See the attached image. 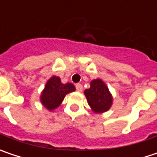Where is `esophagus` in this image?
<instances>
[{"mask_svg":"<svg viewBox=\"0 0 157 157\" xmlns=\"http://www.w3.org/2000/svg\"><path fill=\"white\" fill-rule=\"evenodd\" d=\"M75 88H76V90H77L78 92H82V89H83L82 85L81 83H77V84L75 85Z\"/></svg>","mask_w":157,"mask_h":157,"instance_id":"1","label":"esophagus"}]
</instances>
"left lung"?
<instances>
[{
	"instance_id": "8db88e82",
	"label": "left lung",
	"mask_w": 157,
	"mask_h": 157,
	"mask_svg": "<svg viewBox=\"0 0 157 157\" xmlns=\"http://www.w3.org/2000/svg\"><path fill=\"white\" fill-rule=\"evenodd\" d=\"M88 104L95 114L108 111L113 105V96L106 84L98 78L90 82V87L84 90Z\"/></svg>"
}]
</instances>
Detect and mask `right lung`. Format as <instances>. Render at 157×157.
Segmentation results:
<instances>
[{"mask_svg":"<svg viewBox=\"0 0 157 157\" xmlns=\"http://www.w3.org/2000/svg\"><path fill=\"white\" fill-rule=\"evenodd\" d=\"M75 90L74 84L62 83L59 76L53 75L49 79L41 93L40 100L42 106L49 111H52L60 106L67 94Z\"/></svg>","mask_w":157,"mask_h":157,"instance_id":"right-lung-1","label":"right lung"}]
</instances>
